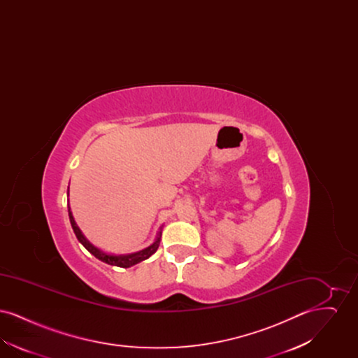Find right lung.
<instances>
[{"label":"right lung","mask_w":358,"mask_h":358,"mask_svg":"<svg viewBox=\"0 0 358 358\" xmlns=\"http://www.w3.org/2000/svg\"><path fill=\"white\" fill-rule=\"evenodd\" d=\"M69 222H71V225H72V229H73V232H75L78 240L85 245V250H87L90 254H92V255L95 256L96 259L102 260V262L110 264V266H117V267L127 268V267H131V266H134V264L142 262V260H146V259H149V257L153 255L154 252L158 250V245H159V241H161L162 232L159 231L158 235H157V238L154 240L153 244L149 245L148 248L142 250V251H138V252H134V254H129V255H110V254L103 252L99 248H96L95 245H92V244L85 238V235L82 234V231L79 229V227L76 225V222H75V219H73V216H72V212H71V208H69Z\"/></svg>","instance_id":"1"}]
</instances>
